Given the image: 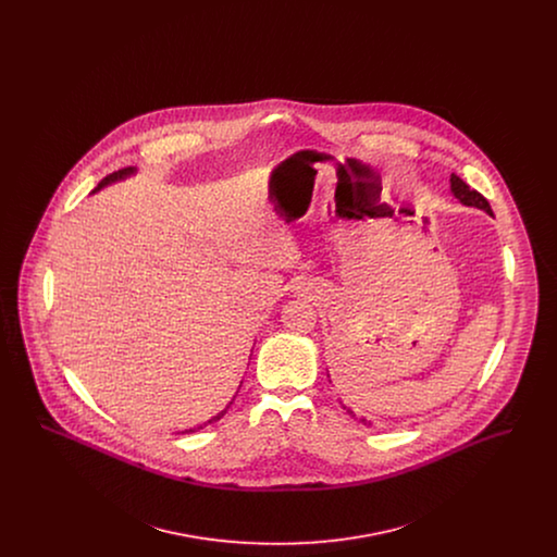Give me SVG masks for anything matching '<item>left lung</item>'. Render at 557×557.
<instances>
[{
  "label": "left lung",
  "mask_w": 557,
  "mask_h": 557,
  "mask_svg": "<svg viewBox=\"0 0 557 557\" xmlns=\"http://www.w3.org/2000/svg\"><path fill=\"white\" fill-rule=\"evenodd\" d=\"M450 191L455 194V198L459 200V202H463V205H468V207H476V209H482V211L488 212V214H493L491 211V205H488V200L476 191V189H472V187L468 186L461 177H457L455 173L450 175ZM346 409V407H345ZM350 416H352V411L350 409H346ZM359 422H366V420H359Z\"/></svg>",
  "instance_id": "obj_1"
}]
</instances>
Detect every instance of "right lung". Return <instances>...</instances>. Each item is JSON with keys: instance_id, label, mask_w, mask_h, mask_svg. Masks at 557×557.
I'll list each match as a JSON object with an SVG mask.
<instances>
[{"instance_id": "obj_1", "label": "right lung", "mask_w": 557, "mask_h": 557, "mask_svg": "<svg viewBox=\"0 0 557 557\" xmlns=\"http://www.w3.org/2000/svg\"><path fill=\"white\" fill-rule=\"evenodd\" d=\"M133 169L132 166H127V169H119V171H114V173H110L108 177H104L102 182H100V186L96 187V189H100L102 186H107V184H110V182H116V180H121V177H127V175H132ZM227 411V409H225ZM225 411H221L216 418H212V420H209V424H212V422H216V420H221L223 416H225ZM186 432H194V430H186Z\"/></svg>"}]
</instances>
